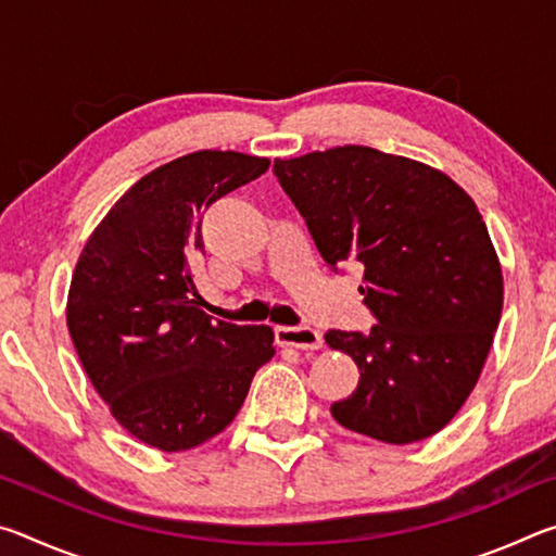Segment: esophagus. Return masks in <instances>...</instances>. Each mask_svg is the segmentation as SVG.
<instances>
[{
  "label": "esophagus",
  "instance_id": "esophagus-1",
  "mask_svg": "<svg viewBox=\"0 0 556 556\" xmlns=\"http://www.w3.org/2000/svg\"><path fill=\"white\" fill-rule=\"evenodd\" d=\"M275 338L279 345H291V348H301V351H316L321 348V333L316 328L308 326H277L275 328Z\"/></svg>",
  "mask_w": 556,
  "mask_h": 556
}]
</instances>
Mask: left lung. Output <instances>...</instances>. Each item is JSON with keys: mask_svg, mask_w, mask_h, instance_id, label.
<instances>
[{"mask_svg": "<svg viewBox=\"0 0 556 556\" xmlns=\"http://www.w3.org/2000/svg\"><path fill=\"white\" fill-rule=\"evenodd\" d=\"M275 176L333 271L365 267L370 331L326 343L361 368L338 425L384 444L444 429L476 388L503 312V275L476 203L446 174L370 147L275 159Z\"/></svg>", "mask_w": 556, "mask_h": 556, "instance_id": "left-lung-1", "label": "left lung"}]
</instances>
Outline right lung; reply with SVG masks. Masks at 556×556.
<instances>
[{"mask_svg": "<svg viewBox=\"0 0 556 556\" xmlns=\"http://www.w3.org/2000/svg\"><path fill=\"white\" fill-rule=\"evenodd\" d=\"M269 159L186 154L129 188L83 248L68 331L92 388L131 437L186 451L230 425L275 355L269 326L213 321L193 285L201 213Z\"/></svg>", "mask_w": 556, "mask_h": 556, "instance_id": "add662e5", "label": "right lung"}]
</instances>
